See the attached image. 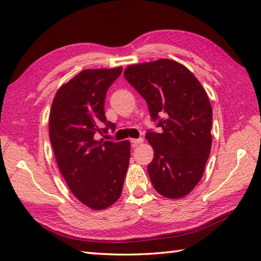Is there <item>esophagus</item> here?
<instances>
[{"label":"esophagus","mask_w":261,"mask_h":261,"mask_svg":"<svg viewBox=\"0 0 261 261\" xmlns=\"http://www.w3.org/2000/svg\"><path fill=\"white\" fill-rule=\"evenodd\" d=\"M143 142V139L142 138H139V139H131V143H132V147H137L141 145V143Z\"/></svg>","instance_id":"34e87169"}]
</instances>
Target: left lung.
<instances>
[{
    "mask_svg": "<svg viewBox=\"0 0 261 261\" xmlns=\"http://www.w3.org/2000/svg\"><path fill=\"white\" fill-rule=\"evenodd\" d=\"M124 77L146 99L162 129L146 135L153 148L147 169L154 190L167 198L186 196L201 180L212 146L206 92L190 69L166 58L127 66Z\"/></svg>",
    "mask_w": 261,
    "mask_h": 261,
    "instance_id": "left-lung-1",
    "label": "left lung"
}]
</instances>
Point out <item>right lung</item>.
Returning <instances> with one entry per match:
<instances>
[{"label":"right lung","mask_w":261,"mask_h":261,"mask_svg":"<svg viewBox=\"0 0 261 261\" xmlns=\"http://www.w3.org/2000/svg\"><path fill=\"white\" fill-rule=\"evenodd\" d=\"M121 73L122 67L82 70L59 87L49 114V137L60 173L75 197L92 210L118 201L129 167L130 141L95 139L96 134L115 129L105 116L104 102Z\"/></svg>","instance_id":"1"}]
</instances>
